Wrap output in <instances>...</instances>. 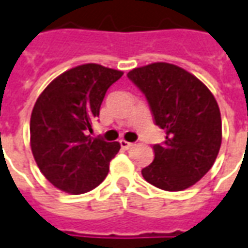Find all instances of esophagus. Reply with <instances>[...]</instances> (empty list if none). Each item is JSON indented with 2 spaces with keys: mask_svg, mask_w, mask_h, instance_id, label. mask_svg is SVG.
<instances>
[{
  "mask_svg": "<svg viewBox=\"0 0 248 248\" xmlns=\"http://www.w3.org/2000/svg\"><path fill=\"white\" fill-rule=\"evenodd\" d=\"M120 146L121 148H124V150H128V148H131V147L134 146V143H129L127 140H120Z\"/></svg>",
  "mask_w": 248,
  "mask_h": 248,
  "instance_id": "obj_1",
  "label": "esophagus"
}]
</instances>
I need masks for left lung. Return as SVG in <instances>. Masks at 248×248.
<instances>
[{"label": "left lung", "mask_w": 248, "mask_h": 248, "mask_svg": "<svg viewBox=\"0 0 248 248\" xmlns=\"http://www.w3.org/2000/svg\"><path fill=\"white\" fill-rule=\"evenodd\" d=\"M127 77L146 95L166 140L154 146L153 163L141 174L167 192L194 185L213 166L221 146V116L213 94L199 78L170 63H151Z\"/></svg>", "instance_id": "1"}]
</instances>
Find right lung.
Returning <instances> with one entry per match:
<instances>
[{"label": "right lung", "mask_w": 248, "mask_h": 248, "mask_svg": "<svg viewBox=\"0 0 248 248\" xmlns=\"http://www.w3.org/2000/svg\"><path fill=\"white\" fill-rule=\"evenodd\" d=\"M123 71L88 63L64 71L44 89L31 114V148L40 171L58 189L90 192L109 171L117 141L90 138L107 90Z\"/></svg>", "instance_id": "1"}]
</instances>
